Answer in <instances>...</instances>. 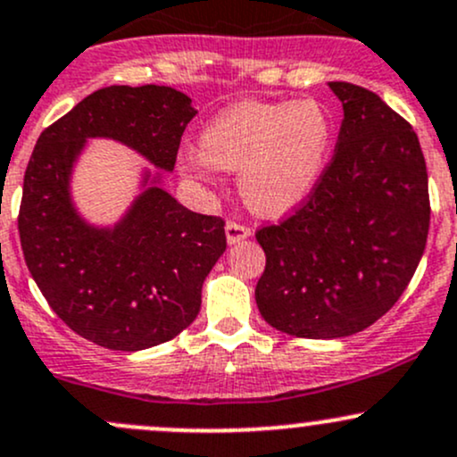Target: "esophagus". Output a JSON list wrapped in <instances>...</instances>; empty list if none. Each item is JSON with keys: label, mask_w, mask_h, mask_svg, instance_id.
Instances as JSON below:
<instances>
[{"label": "esophagus", "mask_w": 457, "mask_h": 457, "mask_svg": "<svg viewBox=\"0 0 457 457\" xmlns=\"http://www.w3.org/2000/svg\"><path fill=\"white\" fill-rule=\"evenodd\" d=\"M252 234V229L247 228V225L238 223V220H228L225 223V237H228V243L234 245V243H240V240H245Z\"/></svg>", "instance_id": "1"}]
</instances>
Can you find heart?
Masks as SVG:
<instances>
[{
	"label": "heart",
	"mask_w": 457,
	"mask_h": 457,
	"mask_svg": "<svg viewBox=\"0 0 457 457\" xmlns=\"http://www.w3.org/2000/svg\"><path fill=\"white\" fill-rule=\"evenodd\" d=\"M329 112L303 102H240L217 114L199 134V152L179 155L188 178H212V167L238 171L245 204L279 217L299 208L319 187L332 152Z\"/></svg>",
	"instance_id": "obj_1"
}]
</instances>
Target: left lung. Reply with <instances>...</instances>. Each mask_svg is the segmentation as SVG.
Instances as JSON below:
<instances>
[{"label":"left lung","mask_w":457,"mask_h":457,"mask_svg":"<svg viewBox=\"0 0 457 457\" xmlns=\"http://www.w3.org/2000/svg\"><path fill=\"white\" fill-rule=\"evenodd\" d=\"M338 143L317 190L255 232L267 267L255 303L297 338H340L384 317L412 279L429 229L428 167L412 125L379 95L329 82Z\"/></svg>","instance_id":"obj_1"}]
</instances>
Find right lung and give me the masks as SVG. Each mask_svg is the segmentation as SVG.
Returning <instances> with one entry per match:
<instances>
[{
  "instance_id": "add662e5",
  "label": "right lung",
  "mask_w": 457,
  "mask_h": 457,
  "mask_svg": "<svg viewBox=\"0 0 457 457\" xmlns=\"http://www.w3.org/2000/svg\"><path fill=\"white\" fill-rule=\"evenodd\" d=\"M193 117L190 97L171 87H108L37 140L19 208L25 264L54 312L99 347L140 351L187 329L228 240L223 219L190 212L155 179L114 228L88 225L69 195L75 158L104 137L173 171Z\"/></svg>"
}]
</instances>
